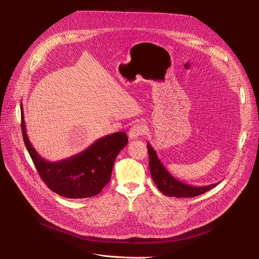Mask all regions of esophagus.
<instances>
[{"mask_svg": "<svg viewBox=\"0 0 259 259\" xmlns=\"http://www.w3.org/2000/svg\"><path fill=\"white\" fill-rule=\"evenodd\" d=\"M144 127L141 125V124H136V125H133L131 128H130V131H129V138L130 139H137L139 138L142 134H144Z\"/></svg>", "mask_w": 259, "mask_h": 259, "instance_id": "obj_1", "label": "esophagus"}]
</instances>
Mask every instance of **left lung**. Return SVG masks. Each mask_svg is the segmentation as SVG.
Wrapping results in <instances>:
<instances>
[{
	"label": "left lung",
	"instance_id": "8db88e82",
	"mask_svg": "<svg viewBox=\"0 0 259 259\" xmlns=\"http://www.w3.org/2000/svg\"><path fill=\"white\" fill-rule=\"evenodd\" d=\"M146 146L147 151H149L150 171L152 174V178L158 189L164 195L176 198H193L208 192L209 190L215 188L218 184L217 182L204 187H194L191 186V184L176 179L162 164L152 145L147 142Z\"/></svg>",
	"mask_w": 259,
	"mask_h": 259
}]
</instances>
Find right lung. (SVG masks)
<instances>
[{
    "label": "right lung",
    "instance_id": "add662e5",
    "mask_svg": "<svg viewBox=\"0 0 259 259\" xmlns=\"http://www.w3.org/2000/svg\"><path fill=\"white\" fill-rule=\"evenodd\" d=\"M20 105L24 144L48 188L57 195L69 199H84L98 195L110 180L118 154L128 143L127 134L116 132L105 135L80 154L61 161L49 162L31 145L26 134L22 103Z\"/></svg>",
    "mask_w": 259,
    "mask_h": 259
}]
</instances>
